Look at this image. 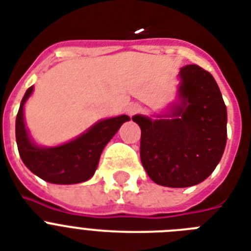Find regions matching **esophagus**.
I'll list each match as a JSON object with an SVG mask.
<instances>
[{
    "label": "esophagus",
    "mask_w": 251,
    "mask_h": 251,
    "mask_svg": "<svg viewBox=\"0 0 251 251\" xmlns=\"http://www.w3.org/2000/svg\"><path fill=\"white\" fill-rule=\"evenodd\" d=\"M142 110H143V108H142L139 104H130V105L126 108V112H127L129 116H134V114L141 113Z\"/></svg>",
    "instance_id": "1"
}]
</instances>
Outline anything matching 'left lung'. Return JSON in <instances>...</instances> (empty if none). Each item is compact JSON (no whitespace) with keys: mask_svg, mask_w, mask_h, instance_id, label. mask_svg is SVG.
Returning <instances> with one entry per match:
<instances>
[{"mask_svg":"<svg viewBox=\"0 0 251 251\" xmlns=\"http://www.w3.org/2000/svg\"><path fill=\"white\" fill-rule=\"evenodd\" d=\"M177 101L164 113L134 116L142 130L141 160L153 182L198 185L215 171L226 145V106L214 76L198 65L178 73Z\"/></svg>","mask_w":251,"mask_h":251,"instance_id":"1","label":"left lung"}]
</instances>
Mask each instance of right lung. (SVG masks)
I'll return each mask as SVG.
<instances>
[{"instance_id":"obj_1","label":"right lung","mask_w":251,"mask_h":251,"mask_svg":"<svg viewBox=\"0 0 251 251\" xmlns=\"http://www.w3.org/2000/svg\"><path fill=\"white\" fill-rule=\"evenodd\" d=\"M32 92L33 86L25 91L15 121V138L22 161L33 175L47 182L73 185L90 179L98 168L104 147L130 117L121 114L100 120L64 145L43 147L35 143L25 127V104Z\"/></svg>"}]
</instances>
